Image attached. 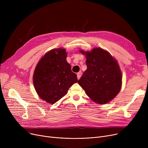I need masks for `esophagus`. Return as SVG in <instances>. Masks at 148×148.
I'll list each match as a JSON object with an SVG mask.
<instances>
[{"label": "esophagus", "instance_id": "34e87169", "mask_svg": "<svg viewBox=\"0 0 148 148\" xmlns=\"http://www.w3.org/2000/svg\"><path fill=\"white\" fill-rule=\"evenodd\" d=\"M81 75H82V74H81V73H80V72H79V73H78L77 74V79H78V80H79V79H80Z\"/></svg>", "mask_w": 148, "mask_h": 148}]
</instances>
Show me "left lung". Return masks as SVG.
Listing matches in <instances>:
<instances>
[{
    "mask_svg": "<svg viewBox=\"0 0 148 148\" xmlns=\"http://www.w3.org/2000/svg\"><path fill=\"white\" fill-rule=\"evenodd\" d=\"M80 51L86 56L87 69L78 83L94 102L99 104L109 103L119 94L122 86V73L117 60L101 48Z\"/></svg>",
    "mask_w": 148,
    "mask_h": 148,
    "instance_id": "8db88e82",
    "label": "left lung"
}]
</instances>
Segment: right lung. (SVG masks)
<instances>
[{
	"mask_svg": "<svg viewBox=\"0 0 148 148\" xmlns=\"http://www.w3.org/2000/svg\"><path fill=\"white\" fill-rule=\"evenodd\" d=\"M64 49H53L38 63L33 75L36 92L42 100L54 104L66 95L69 88L77 83V75L71 71Z\"/></svg>",
	"mask_w": 148,
	"mask_h": 148,
	"instance_id": "1",
	"label": "right lung"
}]
</instances>
